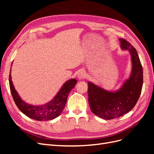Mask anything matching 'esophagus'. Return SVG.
<instances>
[{
	"label": "esophagus",
	"mask_w": 154,
	"mask_h": 154,
	"mask_svg": "<svg viewBox=\"0 0 154 154\" xmlns=\"http://www.w3.org/2000/svg\"><path fill=\"white\" fill-rule=\"evenodd\" d=\"M85 72L83 70H80V71L78 72L77 78L79 79V80H82V79L85 78Z\"/></svg>",
	"instance_id": "obj_1"
}]
</instances>
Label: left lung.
<instances>
[{"instance_id": "left-lung-1", "label": "left lung", "mask_w": 154, "mask_h": 154, "mask_svg": "<svg viewBox=\"0 0 154 154\" xmlns=\"http://www.w3.org/2000/svg\"><path fill=\"white\" fill-rule=\"evenodd\" d=\"M123 51H128L131 58L132 69L128 78L116 91L106 90L88 82V104L92 113L105 119L121 117L131 110L141 94L143 72L137 51L128 42L119 38Z\"/></svg>"}]
</instances>
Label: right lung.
Returning <instances> with one entry per match:
<instances>
[{
    "instance_id": "1",
    "label": "right lung",
    "mask_w": 154,
    "mask_h": 154,
    "mask_svg": "<svg viewBox=\"0 0 154 154\" xmlns=\"http://www.w3.org/2000/svg\"><path fill=\"white\" fill-rule=\"evenodd\" d=\"M12 64L13 63L11 66ZM11 71V69H10L9 82L11 93L15 104L22 112L27 117L41 122L53 119L61 114L67 103L69 94L77 83L75 78L68 80L63 83L57 94L51 101L44 105H35L27 103L21 98L13 85Z\"/></svg>"
}]
</instances>
